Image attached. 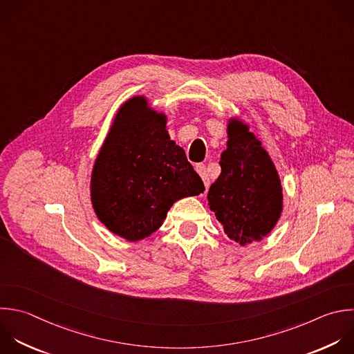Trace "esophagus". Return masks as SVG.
I'll return each mask as SVG.
<instances>
[{"instance_id": "34e87169", "label": "esophagus", "mask_w": 354, "mask_h": 354, "mask_svg": "<svg viewBox=\"0 0 354 354\" xmlns=\"http://www.w3.org/2000/svg\"><path fill=\"white\" fill-rule=\"evenodd\" d=\"M195 170H196V173L201 176V178H202L205 187L207 188L209 184H210V180H209V176H207V171H206V166H205L203 163H198V165L195 166Z\"/></svg>"}]
</instances>
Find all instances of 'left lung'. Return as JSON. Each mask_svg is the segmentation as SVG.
<instances>
[{"label":"left lung","mask_w":354,"mask_h":354,"mask_svg":"<svg viewBox=\"0 0 354 354\" xmlns=\"http://www.w3.org/2000/svg\"><path fill=\"white\" fill-rule=\"evenodd\" d=\"M228 138L207 201L224 232L243 246L274 228L282 212V188L274 163L246 124L232 120Z\"/></svg>","instance_id":"1"}]
</instances>
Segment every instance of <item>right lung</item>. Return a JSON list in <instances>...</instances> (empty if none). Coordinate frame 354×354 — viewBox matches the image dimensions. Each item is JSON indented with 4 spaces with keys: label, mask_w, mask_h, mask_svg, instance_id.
Wrapping results in <instances>:
<instances>
[{
    "label": "right lung",
    "mask_w": 354,
    "mask_h": 354,
    "mask_svg": "<svg viewBox=\"0 0 354 354\" xmlns=\"http://www.w3.org/2000/svg\"><path fill=\"white\" fill-rule=\"evenodd\" d=\"M205 191L183 148L170 140L166 118L144 98L127 101L95 160L91 201L98 218L127 241L155 232L173 203Z\"/></svg>",
    "instance_id": "right-lung-1"
}]
</instances>
